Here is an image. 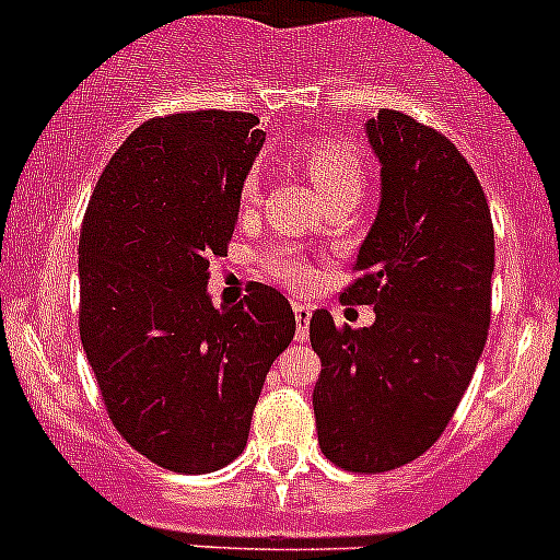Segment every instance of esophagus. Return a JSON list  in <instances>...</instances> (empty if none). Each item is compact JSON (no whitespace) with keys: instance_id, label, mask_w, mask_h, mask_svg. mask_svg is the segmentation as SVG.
I'll return each mask as SVG.
<instances>
[{"instance_id":"esophagus-1","label":"esophagus","mask_w":560,"mask_h":560,"mask_svg":"<svg viewBox=\"0 0 560 560\" xmlns=\"http://www.w3.org/2000/svg\"><path fill=\"white\" fill-rule=\"evenodd\" d=\"M292 312H295V338L298 341H306L308 322H312V306L308 303H292Z\"/></svg>"}]
</instances>
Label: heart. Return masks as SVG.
<instances>
[{
  "mask_svg": "<svg viewBox=\"0 0 560 560\" xmlns=\"http://www.w3.org/2000/svg\"><path fill=\"white\" fill-rule=\"evenodd\" d=\"M298 160L306 167L308 178L314 180L316 191L322 197H332L338 191H360L363 189V160L352 145L341 143L336 138H325V135H314L298 143ZM259 195V173L252 171L241 184V208H252ZM265 270L273 276L276 281L295 290H306L314 284L316 273L312 265L303 257H298L290 248H276L265 257Z\"/></svg>",
  "mask_w": 560,
  "mask_h": 560,
  "instance_id": "1",
  "label": "heart"
}]
</instances>
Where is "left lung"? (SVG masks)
Segmentation results:
<instances>
[{
    "label": "left lung",
    "mask_w": 560,
    "mask_h": 560,
    "mask_svg": "<svg viewBox=\"0 0 560 560\" xmlns=\"http://www.w3.org/2000/svg\"><path fill=\"white\" fill-rule=\"evenodd\" d=\"M365 135L382 195L343 301L376 319L352 330L319 308L308 332L322 453L376 474L420 457L455 415L488 338L495 244L482 186L442 132L382 107Z\"/></svg>",
    "instance_id": "8db88e82"
}]
</instances>
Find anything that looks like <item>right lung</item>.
Returning <instances> with one entry per match:
<instances>
[{
    "label": "right lung",
    "instance_id": "1",
    "mask_svg": "<svg viewBox=\"0 0 560 560\" xmlns=\"http://www.w3.org/2000/svg\"><path fill=\"white\" fill-rule=\"evenodd\" d=\"M257 124L238 110L140 124L83 217V352L116 431L171 471H217L244 453L265 376L295 336L273 287L254 284L230 308L206 290L265 143Z\"/></svg>",
    "mask_w": 560,
    "mask_h": 560
}]
</instances>
